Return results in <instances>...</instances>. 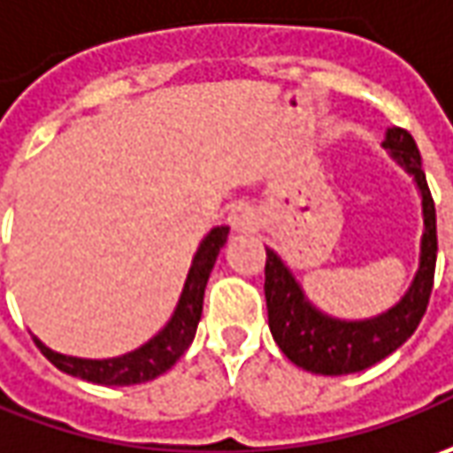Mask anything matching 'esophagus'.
I'll return each mask as SVG.
<instances>
[{
    "instance_id": "34e87169",
    "label": "esophagus",
    "mask_w": 453,
    "mask_h": 453,
    "mask_svg": "<svg viewBox=\"0 0 453 453\" xmlns=\"http://www.w3.org/2000/svg\"><path fill=\"white\" fill-rule=\"evenodd\" d=\"M227 223H230V227H233L235 233H248V230H256L257 218H256V212L250 211L248 205H238V208H233V211H230V215H227Z\"/></svg>"
}]
</instances>
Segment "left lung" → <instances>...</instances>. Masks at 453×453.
<instances>
[{"mask_svg":"<svg viewBox=\"0 0 453 453\" xmlns=\"http://www.w3.org/2000/svg\"><path fill=\"white\" fill-rule=\"evenodd\" d=\"M383 148L391 150V155L411 173L421 190L424 208L418 273L413 278L409 293L401 298V303L371 320L328 319L305 301L303 290L283 265V260L265 248V303L273 341L296 366L313 373L343 376L379 364L388 353L396 351L398 346H403L406 338H411L429 305L439 245L436 208L426 185V175L421 170V155L411 133L403 127H391L386 133Z\"/></svg>","mask_w":453,"mask_h":453,"instance_id":"8db88e82","label":"left lung"}]
</instances>
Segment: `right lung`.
Wrapping results in <instances>:
<instances>
[{
  "mask_svg": "<svg viewBox=\"0 0 453 453\" xmlns=\"http://www.w3.org/2000/svg\"><path fill=\"white\" fill-rule=\"evenodd\" d=\"M230 227H212L208 238L200 242L190 273L185 280V288L180 296V303L173 313L170 323L152 341H148L142 349L119 356V358H107V361H89V358H74V356H62V353L50 351L42 341L35 338L40 349L59 371L77 376L82 381L102 383V386H133V383H145L157 379L167 368L178 361L185 349L196 338L197 320L203 313V296L211 278L215 257L227 241Z\"/></svg>",
  "mask_w": 453,
  "mask_h": 453,
  "instance_id": "right-lung-1",
  "label": "right lung"
}]
</instances>
